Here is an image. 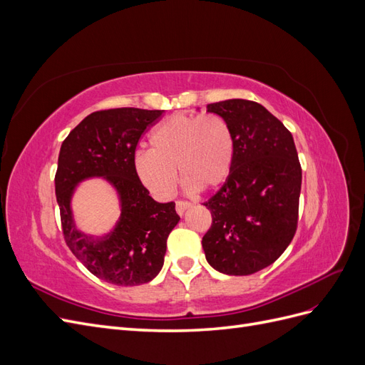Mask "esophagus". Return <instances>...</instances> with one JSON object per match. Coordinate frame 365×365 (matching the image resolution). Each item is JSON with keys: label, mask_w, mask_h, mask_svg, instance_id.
I'll return each mask as SVG.
<instances>
[{"label": "esophagus", "mask_w": 365, "mask_h": 365, "mask_svg": "<svg viewBox=\"0 0 365 365\" xmlns=\"http://www.w3.org/2000/svg\"><path fill=\"white\" fill-rule=\"evenodd\" d=\"M192 204L189 201H176V213L178 215H184V212L187 208H189Z\"/></svg>", "instance_id": "esophagus-1"}]
</instances>
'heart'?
<instances>
[{
  "label": "heart",
  "mask_w": 365,
  "mask_h": 365,
  "mask_svg": "<svg viewBox=\"0 0 365 365\" xmlns=\"http://www.w3.org/2000/svg\"><path fill=\"white\" fill-rule=\"evenodd\" d=\"M150 150H138L134 168L141 182L158 196L176 185V169L190 189L224 185L236 158L235 134L217 114L178 113L152 130Z\"/></svg>",
  "instance_id": "obj_1"
}]
</instances>
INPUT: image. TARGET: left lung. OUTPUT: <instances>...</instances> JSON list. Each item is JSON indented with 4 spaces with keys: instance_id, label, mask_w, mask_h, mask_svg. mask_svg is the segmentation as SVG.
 I'll return each mask as SVG.
<instances>
[{
    "instance_id": "1",
    "label": "left lung",
    "mask_w": 365,
    "mask_h": 365,
    "mask_svg": "<svg viewBox=\"0 0 365 365\" xmlns=\"http://www.w3.org/2000/svg\"><path fill=\"white\" fill-rule=\"evenodd\" d=\"M235 134L233 172L204 205L212 227L202 237L207 262L228 275L269 267L288 248L298 224L302 165L291 132L257 102L207 105Z\"/></svg>"
}]
</instances>
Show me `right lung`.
I'll use <instances>...</instances> for the list:
<instances>
[{"mask_svg":"<svg viewBox=\"0 0 365 365\" xmlns=\"http://www.w3.org/2000/svg\"><path fill=\"white\" fill-rule=\"evenodd\" d=\"M163 111L114 108L86 115L63 140L54 176L65 244L96 277L117 286L150 282L161 271L168 237L180 216L175 202L149 196L134 168L135 149ZM91 175H103L118 189L122 215L116 228L101 241L73 227L69 201L73 187Z\"/></svg>","mask_w":365,"mask_h":365,"instance_id":"1","label":"right lung"}]
</instances>
